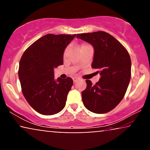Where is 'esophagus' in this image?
<instances>
[{
	"label": "esophagus",
	"mask_w": 150,
	"mask_h": 150,
	"mask_svg": "<svg viewBox=\"0 0 150 150\" xmlns=\"http://www.w3.org/2000/svg\"><path fill=\"white\" fill-rule=\"evenodd\" d=\"M78 80H79V78H78V77H74L73 78V81L74 82V83H76V82Z\"/></svg>",
	"instance_id": "esophagus-1"
}]
</instances>
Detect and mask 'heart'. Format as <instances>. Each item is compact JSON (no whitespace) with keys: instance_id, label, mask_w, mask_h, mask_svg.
I'll list each match as a JSON object with an SVG mask.
<instances>
[{"instance_id":"b5f03b06","label":"heart","mask_w":150,"mask_h":150,"mask_svg":"<svg viewBox=\"0 0 150 150\" xmlns=\"http://www.w3.org/2000/svg\"><path fill=\"white\" fill-rule=\"evenodd\" d=\"M87 45H88V44H83V46H87ZM82 46H81V47H82ZM67 49H68V48H66L65 49V50H64V53H63V54H64V56H65V54H66V53H67Z\"/></svg>"}]
</instances>
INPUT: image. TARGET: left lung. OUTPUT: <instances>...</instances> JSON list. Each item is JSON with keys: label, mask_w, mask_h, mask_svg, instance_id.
I'll list each match as a JSON object with an SVG mask.
<instances>
[{"label": "left lung", "mask_w": 150, "mask_h": 150, "mask_svg": "<svg viewBox=\"0 0 150 150\" xmlns=\"http://www.w3.org/2000/svg\"><path fill=\"white\" fill-rule=\"evenodd\" d=\"M77 38L94 48L91 67L101 76L95 85L87 80V88L82 91L86 108L94 113L110 111L126 94L131 77V60L125 47L114 37L104 31L77 34Z\"/></svg>", "instance_id": "left-lung-1"}]
</instances>
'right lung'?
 Instances as JSON below:
<instances>
[{"label": "right lung", "instance_id": "add662e5", "mask_svg": "<svg viewBox=\"0 0 150 150\" xmlns=\"http://www.w3.org/2000/svg\"><path fill=\"white\" fill-rule=\"evenodd\" d=\"M76 35L47 34L30 45L20 61L22 93L39 113L52 115L63 109L73 85L70 77L54 81V69L63 63L65 48Z\"/></svg>", "mask_w": 150, "mask_h": 150}]
</instances>
